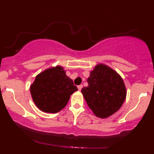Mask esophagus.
I'll return each mask as SVG.
<instances>
[{"label":"esophagus","instance_id":"34e87169","mask_svg":"<svg viewBox=\"0 0 154 154\" xmlns=\"http://www.w3.org/2000/svg\"><path fill=\"white\" fill-rule=\"evenodd\" d=\"M82 88H83V85H78V89H79V90H81Z\"/></svg>","mask_w":154,"mask_h":154}]
</instances>
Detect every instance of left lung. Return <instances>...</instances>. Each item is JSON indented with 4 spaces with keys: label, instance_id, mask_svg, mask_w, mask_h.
Here are the masks:
<instances>
[{
    "label": "left lung",
    "instance_id": "8db88e82",
    "mask_svg": "<svg viewBox=\"0 0 154 154\" xmlns=\"http://www.w3.org/2000/svg\"><path fill=\"white\" fill-rule=\"evenodd\" d=\"M88 85L81 92L88 106L101 119L119 110L126 97V88L119 73L106 65L99 64L87 80Z\"/></svg>",
    "mask_w": 154,
    "mask_h": 154
}]
</instances>
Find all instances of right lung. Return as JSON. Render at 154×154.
<instances>
[{
	"instance_id": "1",
	"label": "right lung",
	"mask_w": 154,
	"mask_h": 154,
	"mask_svg": "<svg viewBox=\"0 0 154 154\" xmlns=\"http://www.w3.org/2000/svg\"><path fill=\"white\" fill-rule=\"evenodd\" d=\"M77 90L72 80L60 66L40 73L30 86L31 97L38 108L44 112L52 113L64 109L70 96Z\"/></svg>"
}]
</instances>
